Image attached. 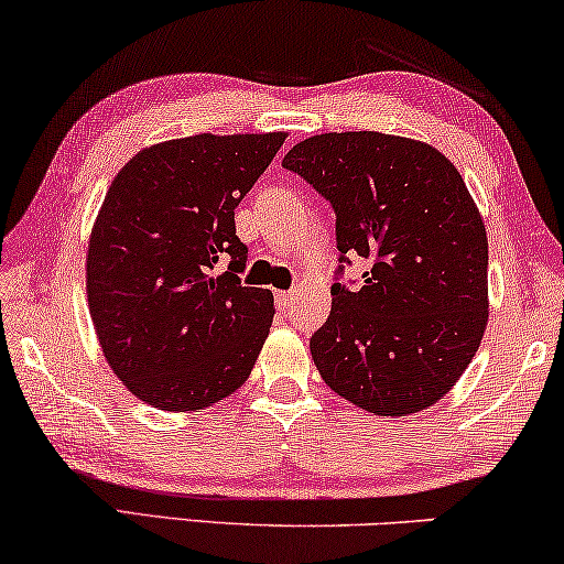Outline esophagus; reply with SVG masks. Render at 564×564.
<instances>
[{"instance_id":"esophagus-1","label":"esophagus","mask_w":564,"mask_h":564,"mask_svg":"<svg viewBox=\"0 0 564 564\" xmlns=\"http://www.w3.org/2000/svg\"><path fill=\"white\" fill-rule=\"evenodd\" d=\"M292 303H295V292H276V307L280 311H288Z\"/></svg>"}]
</instances>
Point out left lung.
I'll return each mask as SVG.
<instances>
[{
    "label": "left lung",
    "instance_id": "1",
    "mask_svg": "<svg viewBox=\"0 0 564 564\" xmlns=\"http://www.w3.org/2000/svg\"><path fill=\"white\" fill-rule=\"evenodd\" d=\"M282 166L334 205L338 261L367 264L359 290L330 288V315L311 338L321 377L375 415L426 411L488 326V236L457 166L375 130L305 138Z\"/></svg>",
    "mask_w": 564,
    "mask_h": 564
}]
</instances>
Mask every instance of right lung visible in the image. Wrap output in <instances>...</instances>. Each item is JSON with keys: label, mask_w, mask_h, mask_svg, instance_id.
I'll return each instance as SVG.
<instances>
[{"label": "right lung", "mask_w": 564, "mask_h": 564, "mask_svg": "<svg viewBox=\"0 0 564 564\" xmlns=\"http://www.w3.org/2000/svg\"><path fill=\"white\" fill-rule=\"evenodd\" d=\"M288 133L176 138L138 151L99 207L87 300L107 365L159 411H203L251 375L274 295L243 288L234 210Z\"/></svg>", "instance_id": "1"}]
</instances>
